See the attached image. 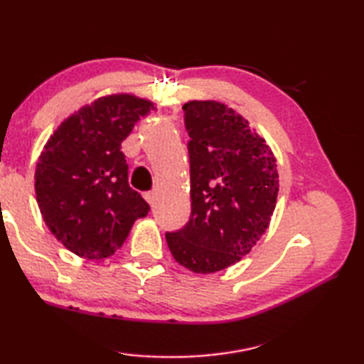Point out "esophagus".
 I'll return each instance as SVG.
<instances>
[{"label": "esophagus", "mask_w": 364, "mask_h": 364, "mask_svg": "<svg viewBox=\"0 0 364 364\" xmlns=\"http://www.w3.org/2000/svg\"><path fill=\"white\" fill-rule=\"evenodd\" d=\"M144 199L149 202V205L151 207H156V204H157V194L156 193H147L146 196H144Z\"/></svg>", "instance_id": "1"}]
</instances>
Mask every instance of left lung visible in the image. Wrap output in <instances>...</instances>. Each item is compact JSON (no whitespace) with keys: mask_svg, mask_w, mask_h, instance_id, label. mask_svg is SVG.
Wrapping results in <instances>:
<instances>
[{"mask_svg":"<svg viewBox=\"0 0 364 364\" xmlns=\"http://www.w3.org/2000/svg\"><path fill=\"white\" fill-rule=\"evenodd\" d=\"M183 110L191 217L165 239L181 267L217 273L247 255L269 226L279 191L276 159L249 120L226 104L189 101Z\"/></svg>","mask_w":364,"mask_h":364,"instance_id":"8db88e82","label":"left lung"}]
</instances>
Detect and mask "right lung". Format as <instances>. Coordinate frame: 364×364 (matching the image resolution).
<instances>
[{"label": "right lung", "instance_id": "add662e5", "mask_svg": "<svg viewBox=\"0 0 364 364\" xmlns=\"http://www.w3.org/2000/svg\"><path fill=\"white\" fill-rule=\"evenodd\" d=\"M154 104L109 95L60 123L36 162L35 194L53 236L86 260L114 255L149 204L128 184L122 141Z\"/></svg>", "mask_w": 364, "mask_h": 364}]
</instances>
